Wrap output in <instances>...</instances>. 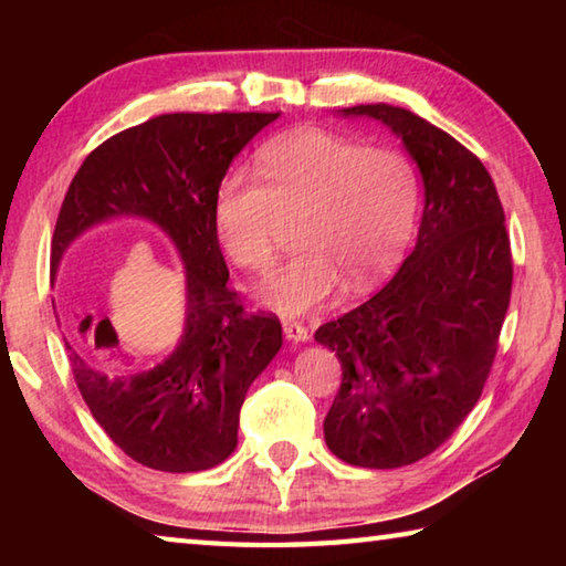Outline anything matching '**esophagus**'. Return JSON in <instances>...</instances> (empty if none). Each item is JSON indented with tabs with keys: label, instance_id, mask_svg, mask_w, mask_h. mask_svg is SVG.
Returning a JSON list of instances; mask_svg holds the SVG:
<instances>
[{
	"label": "esophagus",
	"instance_id": "1",
	"mask_svg": "<svg viewBox=\"0 0 566 566\" xmlns=\"http://www.w3.org/2000/svg\"><path fill=\"white\" fill-rule=\"evenodd\" d=\"M282 327H284L286 339H292V342H306V339H310V329H306V324L300 322V319H284Z\"/></svg>",
	"mask_w": 566,
	"mask_h": 566
}]
</instances>
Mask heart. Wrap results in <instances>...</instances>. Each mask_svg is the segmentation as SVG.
Returning <instances> with one entry per match:
<instances>
[{
	"label": "heart",
	"instance_id": "1",
	"mask_svg": "<svg viewBox=\"0 0 566 566\" xmlns=\"http://www.w3.org/2000/svg\"><path fill=\"white\" fill-rule=\"evenodd\" d=\"M256 171L260 177L227 171L214 191L212 224L229 260L262 272L274 256L282 219L300 217L294 239L302 249L256 290L270 310H317L342 290V273L354 286L375 282L415 232L419 181L399 149L302 129L262 147Z\"/></svg>",
	"mask_w": 566,
	"mask_h": 566
}]
</instances>
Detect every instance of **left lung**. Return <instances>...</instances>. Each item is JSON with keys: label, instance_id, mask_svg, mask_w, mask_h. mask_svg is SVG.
<instances>
[{"label": "left lung", "instance_id": "obj_1", "mask_svg": "<svg viewBox=\"0 0 566 566\" xmlns=\"http://www.w3.org/2000/svg\"><path fill=\"white\" fill-rule=\"evenodd\" d=\"M399 134L424 179L417 247L387 286L314 339L342 361L324 439L342 462L415 464L444 444L482 397L512 296L504 209L482 159L389 104H359Z\"/></svg>", "mask_w": 566, "mask_h": 566}]
</instances>
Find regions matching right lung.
<instances>
[{
  "label": "right lung",
  "instance_id": "obj_1",
  "mask_svg": "<svg viewBox=\"0 0 566 566\" xmlns=\"http://www.w3.org/2000/svg\"><path fill=\"white\" fill-rule=\"evenodd\" d=\"M280 112H175L114 134L84 159L56 217L52 272L74 237L119 214L159 224L187 266V327L155 367L117 357L109 319L80 332L70 322L72 377L92 417L124 454L157 472H202L234 452L239 409L282 347L274 314L244 312L229 290L212 202L249 139ZM92 317V314H87Z\"/></svg>",
  "mask_w": 566,
  "mask_h": 566
}]
</instances>
